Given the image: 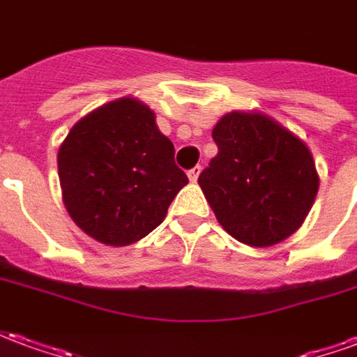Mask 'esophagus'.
I'll list each match as a JSON object with an SVG mask.
<instances>
[{
	"instance_id": "34e87169",
	"label": "esophagus",
	"mask_w": 357,
	"mask_h": 357,
	"mask_svg": "<svg viewBox=\"0 0 357 357\" xmlns=\"http://www.w3.org/2000/svg\"><path fill=\"white\" fill-rule=\"evenodd\" d=\"M199 174H201V166H195V168H191V170L187 172V176H189L191 181H197V179H199Z\"/></svg>"
}]
</instances>
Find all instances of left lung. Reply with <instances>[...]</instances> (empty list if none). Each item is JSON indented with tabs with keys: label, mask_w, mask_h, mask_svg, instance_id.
I'll return each mask as SVG.
<instances>
[{
	"label": "left lung",
	"mask_w": 357,
	"mask_h": 357,
	"mask_svg": "<svg viewBox=\"0 0 357 357\" xmlns=\"http://www.w3.org/2000/svg\"><path fill=\"white\" fill-rule=\"evenodd\" d=\"M212 137L218 155L199 185L225 231L250 247H271L296 231L319 187L306 145L250 112L225 114Z\"/></svg>",
	"instance_id": "left-lung-1"
}]
</instances>
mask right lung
<instances>
[{
  "label": "right lung",
  "mask_w": 357,
  "mask_h": 357,
  "mask_svg": "<svg viewBox=\"0 0 357 357\" xmlns=\"http://www.w3.org/2000/svg\"><path fill=\"white\" fill-rule=\"evenodd\" d=\"M147 105L124 97L82 118L59 149L63 201L99 243L126 247L162 224L189 183Z\"/></svg>",
  "instance_id": "right-lung-1"
}]
</instances>
